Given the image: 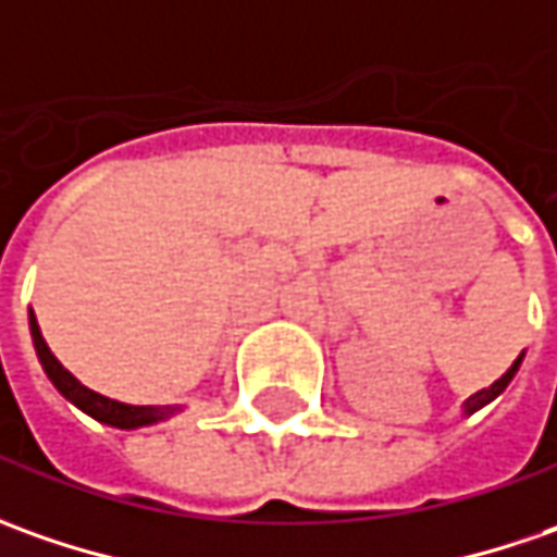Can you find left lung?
I'll list each match as a JSON object with an SVG mask.
<instances>
[{
	"label": "left lung",
	"instance_id": "8db88e82",
	"mask_svg": "<svg viewBox=\"0 0 557 557\" xmlns=\"http://www.w3.org/2000/svg\"><path fill=\"white\" fill-rule=\"evenodd\" d=\"M521 360H524V355H518V360H515V363H511L506 373L499 375V379H496V382H493L490 388H481V392H478V394H471L469 400H466V412L481 410V407H484V404H490V400H493L496 394L506 392V385H508V382H511V379H515V373H518V367H521Z\"/></svg>",
	"mask_w": 557,
	"mask_h": 557
}]
</instances>
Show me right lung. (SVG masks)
<instances>
[{"label": "right lung", "instance_id": "add662e5", "mask_svg": "<svg viewBox=\"0 0 557 557\" xmlns=\"http://www.w3.org/2000/svg\"><path fill=\"white\" fill-rule=\"evenodd\" d=\"M29 336H33V345H36V355H39V363L42 370L51 379V385L58 392L67 397L73 407H79L83 412H88L91 419L104 422V425H113V429H145V425H153V422H163L172 416V407H132V404H120V400H110L104 394L91 392L86 388L76 375L61 367V360L51 355L46 338L39 333V323H36V314L29 311Z\"/></svg>", "mask_w": 557, "mask_h": 557}]
</instances>
